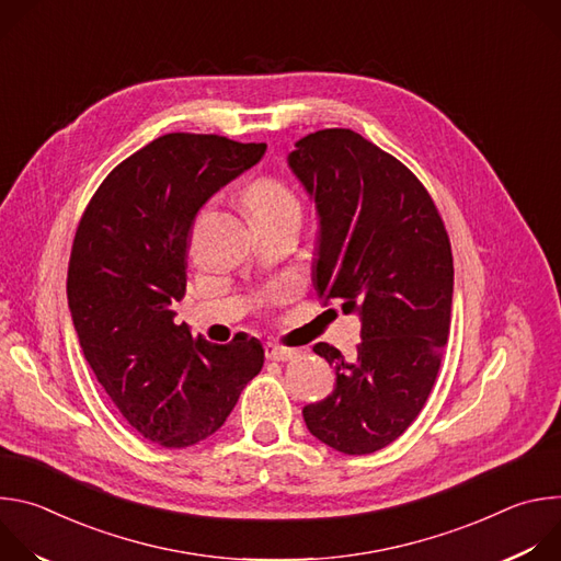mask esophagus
Returning a JSON list of instances; mask_svg holds the SVG:
<instances>
[{
	"mask_svg": "<svg viewBox=\"0 0 561 561\" xmlns=\"http://www.w3.org/2000/svg\"><path fill=\"white\" fill-rule=\"evenodd\" d=\"M264 355H266V359H271V362H286V359H290L295 353H293L290 348H284V346H277V344H266V346H264Z\"/></svg>",
	"mask_w": 561,
	"mask_h": 561,
	"instance_id": "1",
	"label": "esophagus"
}]
</instances>
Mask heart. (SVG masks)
<instances>
[{
	"mask_svg": "<svg viewBox=\"0 0 561 561\" xmlns=\"http://www.w3.org/2000/svg\"><path fill=\"white\" fill-rule=\"evenodd\" d=\"M244 202L257 226H275L301 219L299 195L277 178H257L244 191ZM277 295V293H275Z\"/></svg>",
	"mask_w": 561,
	"mask_h": 561,
	"instance_id": "obj_1",
	"label": "heart"
}]
</instances>
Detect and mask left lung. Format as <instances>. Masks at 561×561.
Masks as SVG:
<instances>
[{
    "instance_id": "left-lung-1",
    "label": "left lung",
    "mask_w": 561,
    "mask_h": 561,
    "mask_svg": "<svg viewBox=\"0 0 561 561\" xmlns=\"http://www.w3.org/2000/svg\"><path fill=\"white\" fill-rule=\"evenodd\" d=\"M288 164L322 224L317 290L362 317L353 359L312 346L335 368V388L301 415L319 442L368 455L417 420L435 386L450 331V239L413 171L355 130L310 133Z\"/></svg>"
}]
</instances>
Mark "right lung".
Segmentation results:
<instances>
[{
	"mask_svg": "<svg viewBox=\"0 0 561 561\" xmlns=\"http://www.w3.org/2000/svg\"><path fill=\"white\" fill-rule=\"evenodd\" d=\"M266 144L169 133L117 164L77 224L68 306L89 366L148 442L186 448L221 428L262 370L253 337L210 344L173 322L197 210L255 167Z\"/></svg>",
	"mask_w": 561,
	"mask_h": 561,
	"instance_id": "1",
	"label": "right lung"
}]
</instances>
